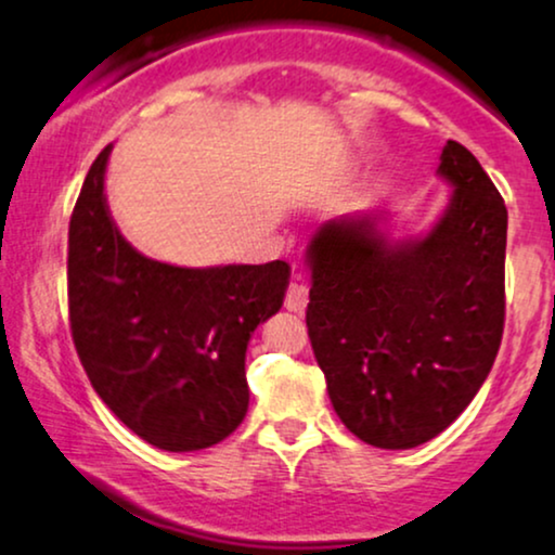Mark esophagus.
Instances as JSON below:
<instances>
[{
    "mask_svg": "<svg viewBox=\"0 0 555 555\" xmlns=\"http://www.w3.org/2000/svg\"><path fill=\"white\" fill-rule=\"evenodd\" d=\"M307 299H310V295H307V286L302 282H292L289 289H286V310L292 312H302L307 307Z\"/></svg>",
    "mask_w": 555,
    "mask_h": 555,
    "instance_id": "obj_1",
    "label": "esophagus"
}]
</instances>
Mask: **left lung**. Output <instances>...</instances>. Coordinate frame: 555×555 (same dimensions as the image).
Here are the masks:
<instances>
[{
  "label": "left lung",
  "mask_w": 555,
  "mask_h": 555,
  "mask_svg": "<svg viewBox=\"0 0 555 555\" xmlns=\"http://www.w3.org/2000/svg\"><path fill=\"white\" fill-rule=\"evenodd\" d=\"M437 176L447 206L418 237L346 214L307 243V333L346 429L379 450L442 434L489 377L504 333L506 206L463 144Z\"/></svg>",
  "instance_id": "obj_1"
}]
</instances>
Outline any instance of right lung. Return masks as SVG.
Listing matches in <instances>:
<instances>
[{
	"instance_id": "add662e5",
	"label": "right lung",
	"mask_w": 555,
	"mask_h": 555,
	"mask_svg": "<svg viewBox=\"0 0 555 555\" xmlns=\"http://www.w3.org/2000/svg\"><path fill=\"white\" fill-rule=\"evenodd\" d=\"M111 150L72 211V338L95 392L133 434L168 452L206 450L248 413L245 351L282 310L289 263L185 269L142 256L111 217Z\"/></svg>"
}]
</instances>
